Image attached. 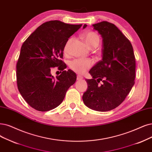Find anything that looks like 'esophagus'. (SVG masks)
<instances>
[{"mask_svg": "<svg viewBox=\"0 0 152 152\" xmlns=\"http://www.w3.org/2000/svg\"><path fill=\"white\" fill-rule=\"evenodd\" d=\"M83 79V77L80 75H77V80H82Z\"/></svg>", "mask_w": 152, "mask_h": 152, "instance_id": "esophagus-1", "label": "esophagus"}]
</instances>
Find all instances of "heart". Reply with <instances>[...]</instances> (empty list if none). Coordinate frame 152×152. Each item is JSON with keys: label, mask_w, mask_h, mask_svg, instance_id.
Returning <instances> with one entry per match:
<instances>
[{"label": "heart", "mask_w": 152, "mask_h": 152, "mask_svg": "<svg viewBox=\"0 0 152 152\" xmlns=\"http://www.w3.org/2000/svg\"><path fill=\"white\" fill-rule=\"evenodd\" d=\"M82 38L86 44V46L89 49H93L96 48L100 42L99 36L96 32L93 31H89L84 33L82 35ZM72 41V38L69 39L64 45V53L66 54L69 53V47ZM93 61L89 59H76L71 62L69 64V67L73 71L76 72V73H78V74H83L88 69L90 68L93 66Z\"/></svg>", "instance_id": "b5f03b06"}]
</instances>
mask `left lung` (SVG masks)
Returning <instances> with one entry per match:
<instances>
[{
	"mask_svg": "<svg viewBox=\"0 0 152 152\" xmlns=\"http://www.w3.org/2000/svg\"><path fill=\"white\" fill-rule=\"evenodd\" d=\"M92 26L102 37L103 56L89 71L92 79L86 80L83 100L89 108L107 111L118 107L133 86L135 58L131 42L115 24L103 21Z\"/></svg>",
	"mask_w": 152,
	"mask_h": 152,
	"instance_id": "left-lung-1",
	"label": "left lung"
}]
</instances>
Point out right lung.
<instances>
[{"label":"right lung","instance_id":"obj_1","mask_svg":"<svg viewBox=\"0 0 152 152\" xmlns=\"http://www.w3.org/2000/svg\"><path fill=\"white\" fill-rule=\"evenodd\" d=\"M81 26L57 20L44 22L22 44L16 66L17 84L32 108L48 111L58 107L76 82V73L64 71L67 66L61 59L66 42ZM55 66L63 71L56 78L50 73Z\"/></svg>","mask_w":152,"mask_h":152}]
</instances>
